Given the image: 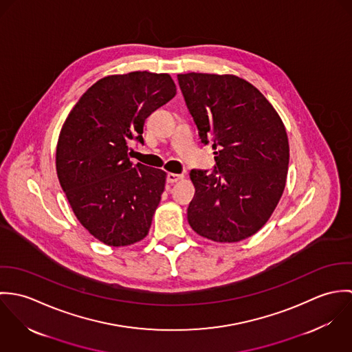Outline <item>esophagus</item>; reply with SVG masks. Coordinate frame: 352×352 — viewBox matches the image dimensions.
Returning <instances> with one entry per match:
<instances>
[{"label":"esophagus","instance_id":"1","mask_svg":"<svg viewBox=\"0 0 352 352\" xmlns=\"http://www.w3.org/2000/svg\"><path fill=\"white\" fill-rule=\"evenodd\" d=\"M184 179V175H179V173H168V177H166V182L168 183H177L180 180Z\"/></svg>","mask_w":352,"mask_h":352}]
</instances>
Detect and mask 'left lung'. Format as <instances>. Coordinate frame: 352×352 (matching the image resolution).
<instances>
[{"mask_svg":"<svg viewBox=\"0 0 352 352\" xmlns=\"http://www.w3.org/2000/svg\"><path fill=\"white\" fill-rule=\"evenodd\" d=\"M201 142L212 144L215 169H192L188 223L215 243L258 232L282 198L287 179L285 124L264 95L233 74H177Z\"/></svg>","mask_w":352,"mask_h":352,"instance_id":"obj_1","label":"left lung"}]
</instances>
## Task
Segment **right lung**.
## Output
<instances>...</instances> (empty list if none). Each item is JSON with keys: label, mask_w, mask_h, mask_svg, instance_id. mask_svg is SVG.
Returning a JSON list of instances; mask_svg holds the SVG:
<instances>
[{"label": "right lung", "mask_w": 352, "mask_h": 352, "mask_svg": "<svg viewBox=\"0 0 352 352\" xmlns=\"http://www.w3.org/2000/svg\"><path fill=\"white\" fill-rule=\"evenodd\" d=\"M175 95L166 73L107 76L80 98L60 129L59 184L80 223L105 245H133L149 233L166 172L133 165L129 144H144L145 119Z\"/></svg>", "instance_id": "1"}]
</instances>
